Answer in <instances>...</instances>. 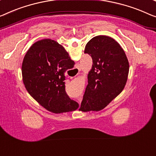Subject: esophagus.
I'll list each match as a JSON object with an SVG mask.
<instances>
[{"instance_id":"esophagus-1","label":"esophagus","mask_w":156,"mask_h":156,"mask_svg":"<svg viewBox=\"0 0 156 156\" xmlns=\"http://www.w3.org/2000/svg\"><path fill=\"white\" fill-rule=\"evenodd\" d=\"M78 100L79 101V102H81V101H82V99H81V98H78Z\"/></svg>"}]
</instances>
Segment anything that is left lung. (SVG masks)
<instances>
[{
  "instance_id": "left-lung-1",
  "label": "left lung",
  "mask_w": 156,
  "mask_h": 156,
  "mask_svg": "<svg viewBox=\"0 0 156 156\" xmlns=\"http://www.w3.org/2000/svg\"><path fill=\"white\" fill-rule=\"evenodd\" d=\"M85 53L91 56L93 64L80 111H99L124 89L129 73L128 59L119 43L106 36L92 38Z\"/></svg>"
}]
</instances>
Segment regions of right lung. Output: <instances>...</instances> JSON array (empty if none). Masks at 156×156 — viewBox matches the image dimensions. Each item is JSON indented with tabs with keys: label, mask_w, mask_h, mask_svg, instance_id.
I'll list each match as a JSON object with an SVG mask.
<instances>
[{
	"label": "right lung",
	"mask_w": 156,
	"mask_h": 156,
	"mask_svg": "<svg viewBox=\"0 0 156 156\" xmlns=\"http://www.w3.org/2000/svg\"><path fill=\"white\" fill-rule=\"evenodd\" d=\"M63 46L51 39L34 43L27 51L22 66V79L29 94L50 112L61 113L76 110L77 102L65 91L64 73L73 68Z\"/></svg>",
	"instance_id": "right-lung-1"
}]
</instances>
